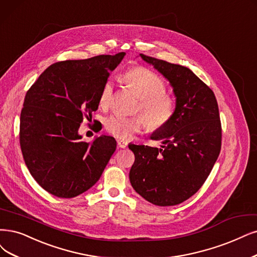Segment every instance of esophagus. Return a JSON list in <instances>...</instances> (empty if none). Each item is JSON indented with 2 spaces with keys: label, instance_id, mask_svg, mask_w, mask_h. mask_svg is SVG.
I'll return each instance as SVG.
<instances>
[{
  "label": "esophagus",
  "instance_id": "obj_1",
  "mask_svg": "<svg viewBox=\"0 0 257 257\" xmlns=\"http://www.w3.org/2000/svg\"><path fill=\"white\" fill-rule=\"evenodd\" d=\"M117 146L119 148H126L128 146V143L125 141H121V140H117Z\"/></svg>",
  "mask_w": 257,
  "mask_h": 257
}]
</instances>
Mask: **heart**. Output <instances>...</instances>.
Returning <instances> with one entry per match:
<instances>
[{
  "label": "heart",
  "mask_w": 257,
  "mask_h": 257,
  "mask_svg": "<svg viewBox=\"0 0 257 257\" xmlns=\"http://www.w3.org/2000/svg\"><path fill=\"white\" fill-rule=\"evenodd\" d=\"M121 79L141 99L138 110L145 116L112 114L103 121L104 129L110 135L120 140H129L145 127L159 131L173 120L177 111V101L173 95L166 93V83L158 74L144 66H136L123 73ZM113 94L112 81L108 80L102 85L99 94L101 107L110 106Z\"/></svg>",
  "instance_id": "obj_1"
}]
</instances>
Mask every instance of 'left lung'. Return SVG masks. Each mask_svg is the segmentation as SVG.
I'll return each mask as SVG.
<instances>
[{
  "instance_id": "1",
  "label": "left lung",
  "mask_w": 257,
  "mask_h": 257,
  "mask_svg": "<svg viewBox=\"0 0 257 257\" xmlns=\"http://www.w3.org/2000/svg\"><path fill=\"white\" fill-rule=\"evenodd\" d=\"M173 85L177 111L151 139L161 148L130 144L136 160L129 179L135 191L159 206L182 203L211 174L221 149V121L215 94L185 66L140 54Z\"/></svg>"
}]
</instances>
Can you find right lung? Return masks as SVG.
I'll return each mask as SVG.
<instances>
[{
  "label": "right lung",
  "instance_id": "right-lung-1",
  "mask_svg": "<svg viewBox=\"0 0 257 257\" xmlns=\"http://www.w3.org/2000/svg\"><path fill=\"white\" fill-rule=\"evenodd\" d=\"M126 54L99 55L50 65L27 91L20 116V146L31 175L59 198H73L96 183L116 148L112 137L93 143L80 122L99 104L102 85Z\"/></svg>",
  "mask_w": 257,
  "mask_h": 257
}]
</instances>
